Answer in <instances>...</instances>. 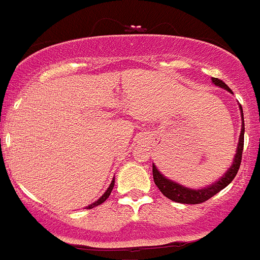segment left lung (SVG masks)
<instances>
[{"label":"left lung","mask_w":260,"mask_h":260,"mask_svg":"<svg viewBox=\"0 0 260 260\" xmlns=\"http://www.w3.org/2000/svg\"><path fill=\"white\" fill-rule=\"evenodd\" d=\"M216 86H220L221 88L228 89L229 92H231V89L223 83L221 79L218 78H212ZM241 120H243V127H241L240 138H239V144H238V150H236V155L234 158L233 166L230 167L228 172L225 173V176L222 178H220L216 183H214L212 186H209L207 188L202 189H189L186 187L181 186V184L176 183V182H172L171 179H167L160 172L156 169V167L153 164V178L154 183L158 187L159 191L167 197V199L172 200L174 202H179V204H188V205H197L202 204V202L207 201V200L211 199L212 196L218 193L221 189L225 188L234 178H235L236 173H238L239 168H240L241 163V155H243V148H244V116H243V109H241Z\"/></svg>","instance_id":"8db88e82"}]
</instances>
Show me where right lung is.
I'll return each mask as SVG.
<instances>
[{"label":"right lung","instance_id":"add662e5","mask_svg":"<svg viewBox=\"0 0 260 260\" xmlns=\"http://www.w3.org/2000/svg\"><path fill=\"white\" fill-rule=\"evenodd\" d=\"M114 184H115V181H112V182H111V184H110V187H109V188H107V191L105 192L104 194H102V197H100V200H99V201H96V202H94V204L89 205V206L87 207V209H92V207H96V206H99V205L104 204V202L106 201L107 199H109V196H110V194H111V191H112V188H114Z\"/></svg>","mask_w":260,"mask_h":260}]
</instances>
